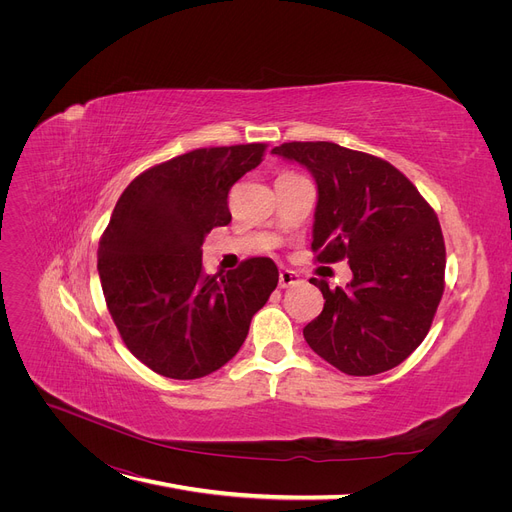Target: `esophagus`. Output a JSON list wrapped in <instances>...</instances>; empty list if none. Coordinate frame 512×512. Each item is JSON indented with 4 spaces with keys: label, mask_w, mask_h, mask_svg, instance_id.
<instances>
[{
    "label": "esophagus",
    "mask_w": 512,
    "mask_h": 512,
    "mask_svg": "<svg viewBox=\"0 0 512 512\" xmlns=\"http://www.w3.org/2000/svg\"><path fill=\"white\" fill-rule=\"evenodd\" d=\"M301 284V278L290 272V270H282L280 272V288H292V286H299Z\"/></svg>",
    "instance_id": "34e87169"
}]
</instances>
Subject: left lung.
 I'll return each instance as SVG.
<instances>
[{
	"label": "left lung",
	"mask_w": 512,
	"mask_h": 512,
	"mask_svg": "<svg viewBox=\"0 0 512 512\" xmlns=\"http://www.w3.org/2000/svg\"><path fill=\"white\" fill-rule=\"evenodd\" d=\"M317 184V261L348 259L346 288L311 278L324 311L305 326L313 351L348 375H375L405 361L432 326L444 292L446 249L434 209L388 161L336 143L272 149Z\"/></svg>",
	"instance_id": "left-lung-1"
}]
</instances>
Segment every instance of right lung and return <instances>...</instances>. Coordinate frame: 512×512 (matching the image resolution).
<instances>
[{
	"label": "right lung",
	"instance_id": "1",
	"mask_svg": "<svg viewBox=\"0 0 512 512\" xmlns=\"http://www.w3.org/2000/svg\"><path fill=\"white\" fill-rule=\"evenodd\" d=\"M265 145L195 149L134 178L97 251L103 297L128 351L155 373L197 380L224 367L278 286L270 257L203 274V240L230 224L228 191Z\"/></svg>",
	"mask_w": 512,
	"mask_h": 512
}]
</instances>
